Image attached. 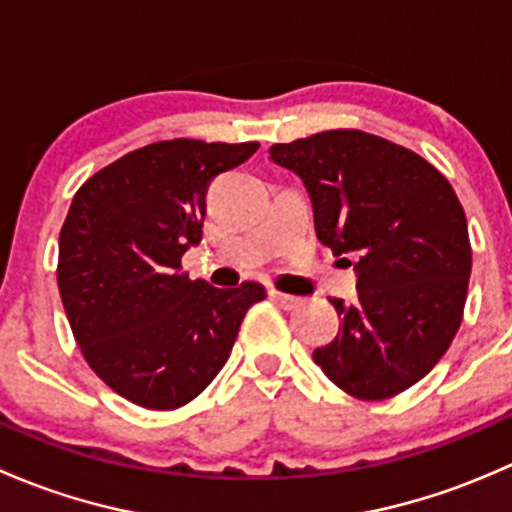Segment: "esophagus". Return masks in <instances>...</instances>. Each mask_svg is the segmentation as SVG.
<instances>
[{
	"instance_id": "34e87169",
	"label": "esophagus",
	"mask_w": 512,
	"mask_h": 512,
	"mask_svg": "<svg viewBox=\"0 0 512 512\" xmlns=\"http://www.w3.org/2000/svg\"><path fill=\"white\" fill-rule=\"evenodd\" d=\"M267 294H270L272 302L280 304L282 309H294L299 302H302V299H299V297H292V294H285V292H277V289H270V292H267Z\"/></svg>"
}]
</instances>
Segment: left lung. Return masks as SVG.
<instances>
[{
  "instance_id": "1",
  "label": "left lung",
  "mask_w": 512,
  "mask_h": 512,
  "mask_svg": "<svg viewBox=\"0 0 512 512\" xmlns=\"http://www.w3.org/2000/svg\"><path fill=\"white\" fill-rule=\"evenodd\" d=\"M270 158L302 178L319 242L359 255V294L352 304L329 299L342 324L314 349V364L356 399L401 394L446 354L466 307L471 240L451 183L409 148L364 131L275 143Z\"/></svg>"
}]
</instances>
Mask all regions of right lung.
Instances as JSON below:
<instances>
[{
	"label": "right lung",
	"instance_id": "1",
	"mask_svg": "<svg viewBox=\"0 0 512 512\" xmlns=\"http://www.w3.org/2000/svg\"><path fill=\"white\" fill-rule=\"evenodd\" d=\"M260 143L175 138L91 175L59 235V294L81 354L116 394L143 409L193 401L223 369L265 287L218 289L180 272L203 240L205 193Z\"/></svg>",
	"mask_w": 512,
	"mask_h": 512
}]
</instances>
